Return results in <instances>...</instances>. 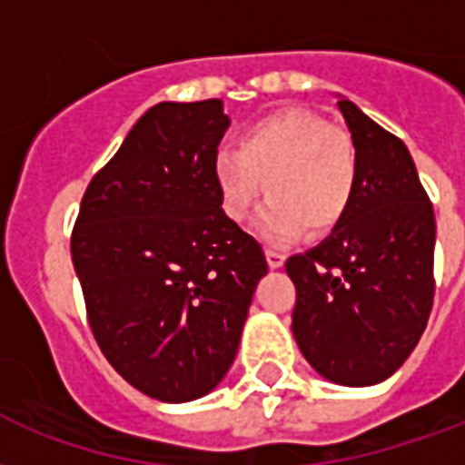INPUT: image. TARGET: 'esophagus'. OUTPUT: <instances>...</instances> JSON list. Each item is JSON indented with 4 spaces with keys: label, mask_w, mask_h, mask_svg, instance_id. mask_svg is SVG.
Listing matches in <instances>:
<instances>
[{
    "label": "esophagus",
    "mask_w": 465,
    "mask_h": 465,
    "mask_svg": "<svg viewBox=\"0 0 465 465\" xmlns=\"http://www.w3.org/2000/svg\"><path fill=\"white\" fill-rule=\"evenodd\" d=\"M267 265L272 267V270H280L284 265V252L282 250H274V247H267Z\"/></svg>",
    "instance_id": "1"
}]
</instances>
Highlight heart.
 <instances>
[{"mask_svg": "<svg viewBox=\"0 0 465 465\" xmlns=\"http://www.w3.org/2000/svg\"><path fill=\"white\" fill-rule=\"evenodd\" d=\"M223 210L242 223L265 181L267 203L257 232L270 245L324 235L340 225L357 195L359 158L351 135L304 108H282L247 125L237 151L213 163Z\"/></svg>", "mask_w": 465, "mask_h": 465, "instance_id": "1", "label": "heart"}]
</instances>
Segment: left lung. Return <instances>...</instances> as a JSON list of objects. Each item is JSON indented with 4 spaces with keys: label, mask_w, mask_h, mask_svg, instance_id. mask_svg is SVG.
<instances>
[{
    "label": "left lung",
    "mask_w": 465,
    "mask_h": 465,
    "mask_svg": "<svg viewBox=\"0 0 465 465\" xmlns=\"http://www.w3.org/2000/svg\"><path fill=\"white\" fill-rule=\"evenodd\" d=\"M357 148L359 183L337 228L284 270L297 287L292 334L312 369L371 386L404 364L433 304V205L401 138L337 101Z\"/></svg>",
    "instance_id": "left-lung-1"
}]
</instances>
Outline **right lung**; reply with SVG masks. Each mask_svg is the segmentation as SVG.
<instances>
[{
  "instance_id": "obj_1",
  "label": "right lung",
  "mask_w": 465,
  "mask_h": 465,
  "mask_svg": "<svg viewBox=\"0 0 465 465\" xmlns=\"http://www.w3.org/2000/svg\"><path fill=\"white\" fill-rule=\"evenodd\" d=\"M223 101L148 108L94 175L71 260L108 364L151 399L210 394L235 361L267 260L225 215L213 163Z\"/></svg>"
}]
</instances>
